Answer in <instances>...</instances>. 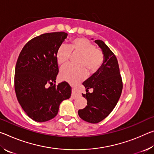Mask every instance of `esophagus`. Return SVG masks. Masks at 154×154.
Returning <instances> with one entry per match:
<instances>
[{"label":"esophagus","instance_id":"34e87169","mask_svg":"<svg viewBox=\"0 0 154 154\" xmlns=\"http://www.w3.org/2000/svg\"><path fill=\"white\" fill-rule=\"evenodd\" d=\"M79 96V93H77V92H76V91H75V89H72V95H71V97H72V98H73V99L77 98Z\"/></svg>","mask_w":154,"mask_h":154}]
</instances>
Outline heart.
<instances>
[{
	"mask_svg": "<svg viewBox=\"0 0 154 154\" xmlns=\"http://www.w3.org/2000/svg\"><path fill=\"white\" fill-rule=\"evenodd\" d=\"M71 51L80 54L78 61L79 66L65 65L60 70L61 79L71 83L81 82L86 76L87 71L94 72L101 66L103 55L99 49L95 48L94 44L87 38H77L69 46L62 45L56 52V60L60 65H64L69 61Z\"/></svg>",
	"mask_w": 154,
	"mask_h": 154,
	"instance_id": "obj_1",
	"label": "heart"
}]
</instances>
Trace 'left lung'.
<instances>
[{"label":"left lung","mask_w":154,"mask_h":154,"mask_svg":"<svg viewBox=\"0 0 154 154\" xmlns=\"http://www.w3.org/2000/svg\"><path fill=\"white\" fill-rule=\"evenodd\" d=\"M95 43L102 50L103 62L92 76L83 83L86 94L87 106L79 109L78 115L83 120L96 124L106 118L116 106L122 91V80L116 56L108 46L101 40ZM92 89V93L88 90Z\"/></svg>","instance_id":"1"}]
</instances>
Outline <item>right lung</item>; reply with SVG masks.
<instances>
[{
	"label": "right lung",
	"mask_w": 154,
	"mask_h": 154,
	"mask_svg": "<svg viewBox=\"0 0 154 154\" xmlns=\"http://www.w3.org/2000/svg\"><path fill=\"white\" fill-rule=\"evenodd\" d=\"M67 36L64 32H57L36 36L26 44L18 57L14 78L15 94L23 110L36 122L53 119L60 103L71 97L69 83L54 84L58 73L56 52Z\"/></svg>",
	"instance_id": "add662e5"
}]
</instances>
